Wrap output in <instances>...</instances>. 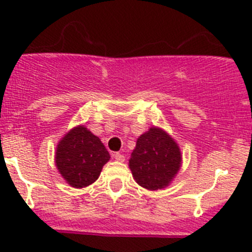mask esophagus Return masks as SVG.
Instances as JSON below:
<instances>
[{
    "mask_svg": "<svg viewBox=\"0 0 252 252\" xmlns=\"http://www.w3.org/2000/svg\"><path fill=\"white\" fill-rule=\"evenodd\" d=\"M113 157L117 159L118 162H123L124 159H126V157H124V155L119 154V152H116V154H113Z\"/></svg>",
    "mask_w": 252,
    "mask_h": 252,
    "instance_id": "esophagus-1",
    "label": "esophagus"
}]
</instances>
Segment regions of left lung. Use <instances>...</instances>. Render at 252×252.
Masks as SVG:
<instances>
[{"instance_id":"1","label":"left lung","mask_w":252,"mask_h":252,"mask_svg":"<svg viewBox=\"0 0 252 252\" xmlns=\"http://www.w3.org/2000/svg\"><path fill=\"white\" fill-rule=\"evenodd\" d=\"M180 163L182 155L178 145L156 126L139 136L129 159L136 183L149 190L166 188L179 171Z\"/></svg>"}]
</instances>
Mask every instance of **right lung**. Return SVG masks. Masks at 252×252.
<instances>
[{"mask_svg": "<svg viewBox=\"0 0 252 252\" xmlns=\"http://www.w3.org/2000/svg\"><path fill=\"white\" fill-rule=\"evenodd\" d=\"M108 159L110 154L100 139L84 126L65 134L56 151L58 171L68 184L74 188L93 184Z\"/></svg>", "mask_w": 252, "mask_h": 252, "instance_id": "right-lung-1", "label": "right lung"}]
</instances>
